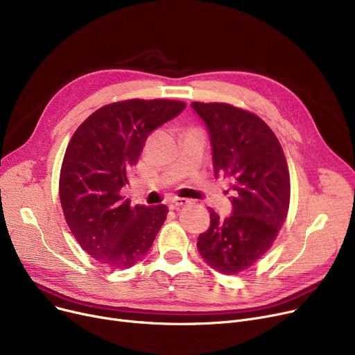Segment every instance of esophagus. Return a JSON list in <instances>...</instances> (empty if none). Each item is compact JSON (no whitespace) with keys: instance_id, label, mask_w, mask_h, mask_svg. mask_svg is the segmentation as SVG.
Returning <instances> with one entry per match:
<instances>
[{"instance_id":"obj_1","label":"esophagus","mask_w":355,"mask_h":355,"mask_svg":"<svg viewBox=\"0 0 355 355\" xmlns=\"http://www.w3.org/2000/svg\"><path fill=\"white\" fill-rule=\"evenodd\" d=\"M190 201L187 198H174L170 201V209L171 210H178L180 207L185 206V204H189Z\"/></svg>"}]
</instances>
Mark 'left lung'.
<instances>
[{
  "label": "left lung",
  "mask_w": 355,
  "mask_h": 355,
  "mask_svg": "<svg viewBox=\"0 0 355 355\" xmlns=\"http://www.w3.org/2000/svg\"><path fill=\"white\" fill-rule=\"evenodd\" d=\"M206 123L216 177L233 180V211L210 209V227L198 236L206 263L225 275L252 266L272 246L285 223L291 182L282 146L259 116L227 103H191Z\"/></svg>",
  "instance_id": "left-lung-1"
}]
</instances>
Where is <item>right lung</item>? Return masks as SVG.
<instances>
[{
	"mask_svg": "<svg viewBox=\"0 0 355 355\" xmlns=\"http://www.w3.org/2000/svg\"><path fill=\"white\" fill-rule=\"evenodd\" d=\"M185 109L178 101L130 99L98 109L73 134L59 193L67 226L93 259L110 269L138 263L166 218L165 204L130 206L121 196L148 135Z\"/></svg>",
	"mask_w": 355,
	"mask_h": 355,
	"instance_id": "1",
	"label": "right lung"
}]
</instances>
